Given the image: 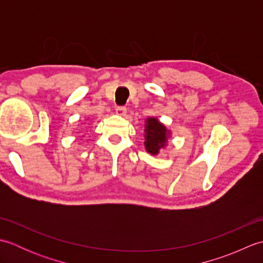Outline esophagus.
I'll list each match as a JSON object with an SVG mask.
<instances>
[{"instance_id":"1","label":"esophagus","mask_w":263,"mask_h":263,"mask_svg":"<svg viewBox=\"0 0 263 263\" xmlns=\"http://www.w3.org/2000/svg\"><path fill=\"white\" fill-rule=\"evenodd\" d=\"M115 111H116V113L119 114V115H125V113H126V107H125V106H117Z\"/></svg>"}]
</instances>
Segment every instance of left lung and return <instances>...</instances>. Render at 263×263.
<instances>
[{"mask_svg":"<svg viewBox=\"0 0 263 263\" xmlns=\"http://www.w3.org/2000/svg\"><path fill=\"white\" fill-rule=\"evenodd\" d=\"M146 127L147 133L144 146H146L147 152L152 155L158 154L159 150L166 143V128L156 119H148Z\"/></svg>","mask_w":263,"mask_h":263,"instance_id":"left-lung-1","label":"left lung"}]
</instances>
